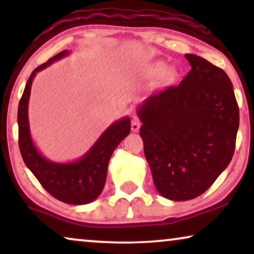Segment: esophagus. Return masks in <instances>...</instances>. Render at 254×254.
Masks as SVG:
<instances>
[{"label":"esophagus","instance_id":"1","mask_svg":"<svg viewBox=\"0 0 254 254\" xmlns=\"http://www.w3.org/2000/svg\"><path fill=\"white\" fill-rule=\"evenodd\" d=\"M141 127V121L138 118H134L133 120H131V130L133 131H137L138 129H140Z\"/></svg>","mask_w":254,"mask_h":254}]
</instances>
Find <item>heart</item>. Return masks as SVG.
<instances>
[{
	"instance_id": "obj_1",
	"label": "heart",
	"mask_w": 254,
	"mask_h": 254,
	"mask_svg": "<svg viewBox=\"0 0 254 254\" xmlns=\"http://www.w3.org/2000/svg\"><path fill=\"white\" fill-rule=\"evenodd\" d=\"M165 71H166V65L164 64H162V62H157V64H152L151 67L148 69L147 74H145V77L148 78L158 77V76L164 74Z\"/></svg>"
}]
</instances>
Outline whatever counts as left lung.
Instances as JSON below:
<instances>
[{
    "instance_id": "left-lung-1",
    "label": "left lung",
    "mask_w": 254,
    "mask_h": 254,
    "mask_svg": "<svg viewBox=\"0 0 254 254\" xmlns=\"http://www.w3.org/2000/svg\"><path fill=\"white\" fill-rule=\"evenodd\" d=\"M190 70L177 86L155 93L137 109L144 155L156 190L172 201L206 192L235 151L239 110L224 70L186 54Z\"/></svg>"
}]
</instances>
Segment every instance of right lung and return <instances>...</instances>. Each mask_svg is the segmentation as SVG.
<instances>
[{
  "label": "right lung",
  "mask_w": 254,
  "mask_h": 254,
  "mask_svg": "<svg viewBox=\"0 0 254 254\" xmlns=\"http://www.w3.org/2000/svg\"><path fill=\"white\" fill-rule=\"evenodd\" d=\"M69 54L70 51H62L32 71L19 100L17 123L20 154L27 169L52 196L64 203L78 206L92 202L103 192L110 158L120 142L129 134L130 119L124 117L114 121L97 138L92 147L76 161L53 162L41 154L34 144L30 130L31 86L38 72Z\"/></svg>",
  "instance_id": "right-lung-1"
}]
</instances>
